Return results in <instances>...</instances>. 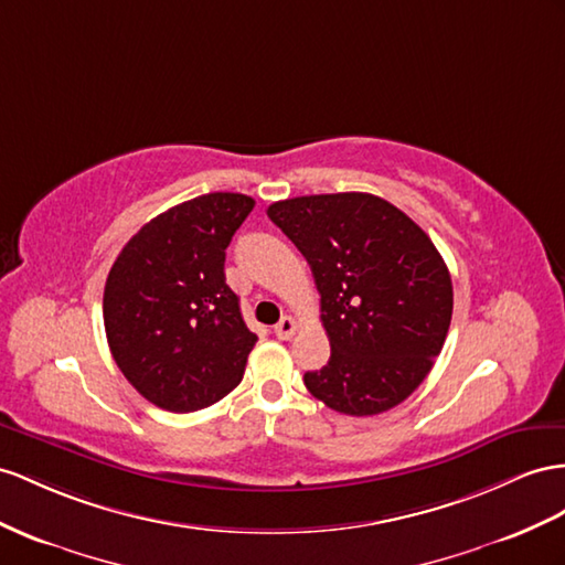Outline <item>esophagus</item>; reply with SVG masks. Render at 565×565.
Segmentation results:
<instances>
[{
    "mask_svg": "<svg viewBox=\"0 0 565 565\" xmlns=\"http://www.w3.org/2000/svg\"><path fill=\"white\" fill-rule=\"evenodd\" d=\"M296 329H298V322L294 320V317H281L277 327H274V334H277V339L286 341L296 334Z\"/></svg>",
    "mask_w": 565,
    "mask_h": 565,
    "instance_id": "obj_1",
    "label": "esophagus"
}]
</instances>
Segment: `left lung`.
Returning a JSON list of instances; mask_svg holds the SVG:
<instances>
[{"label":"left lung","mask_w":565,"mask_h":565,"mask_svg":"<svg viewBox=\"0 0 565 565\" xmlns=\"http://www.w3.org/2000/svg\"><path fill=\"white\" fill-rule=\"evenodd\" d=\"M269 220L308 259L331 358L308 392L343 415L392 411L425 382L454 312L451 274L425 231L370 193L279 200Z\"/></svg>","instance_id":"obj_1"}]
</instances>
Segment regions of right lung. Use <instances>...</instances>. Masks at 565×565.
<instances>
[{"label": "right lung", "instance_id": "add662e5", "mask_svg": "<svg viewBox=\"0 0 565 565\" xmlns=\"http://www.w3.org/2000/svg\"><path fill=\"white\" fill-rule=\"evenodd\" d=\"M255 207L207 193L157 214L124 245L105 284V331L124 377L157 408L193 413L241 384L257 337L224 259Z\"/></svg>", "mask_w": 565, "mask_h": 565}]
</instances>
